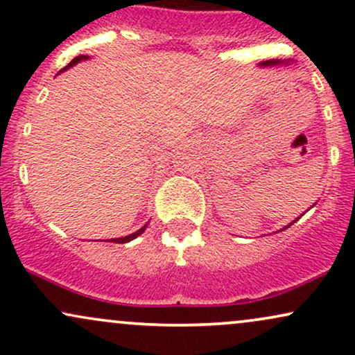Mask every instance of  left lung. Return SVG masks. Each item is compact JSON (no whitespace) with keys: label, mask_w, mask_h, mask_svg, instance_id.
Wrapping results in <instances>:
<instances>
[{"label":"left lung","mask_w":355,"mask_h":355,"mask_svg":"<svg viewBox=\"0 0 355 355\" xmlns=\"http://www.w3.org/2000/svg\"><path fill=\"white\" fill-rule=\"evenodd\" d=\"M280 64H288V61H282V60H268V61H262V63H259V67H260V68H267V67H280ZM315 203H317V202H315ZM315 203H313V205H315ZM313 205H312V207H313ZM312 207H311V209H312ZM302 215H304V214H302ZM302 215H300V217H302ZM300 217H299V218H300ZM299 218H295V220H299ZM295 220H294V222L288 223L287 227H284V229H280V230L288 229V227H291L292 223H295Z\"/></svg>","instance_id":"obj_1"}]
</instances>
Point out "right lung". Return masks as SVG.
I'll use <instances>...</instances> for the list:
<instances>
[{
  "label": "right lung",
  "mask_w": 355,
  "mask_h": 355,
  "mask_svg": "<svg viewBox=\"0 0 355 355\" xmlns=\"http://www.w3.org/2000/svg\"><path fill=\"white\" fill-rule=\"evenodd\" d=\"M88 58H89V56H87V55H80V56H76L75 60H71L70 63H68V67H64L63 70H60V71H58V75H60V73L67 71L68 68L75 67V64H76V63H80V61H85V60H88ZM146 227H148V223H145V225L141 227V229H138L137 232H133V234H130V235H125V237H118V239H110V240H105V242H113V243H126V242H130V240H133V239L140 237V235L144 234V232H145Z\"/></svg>",
  "instance_id": "obj_1"
}]
</instances>
